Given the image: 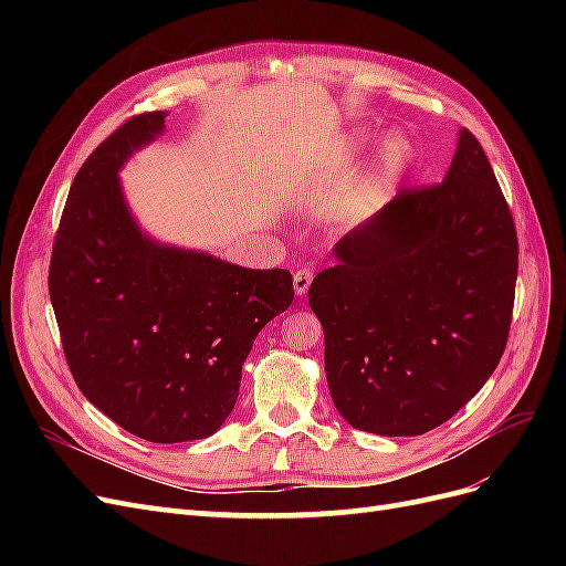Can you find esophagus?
<instances>
[{
    "label": "esophagus",
    "instance_id": "obj_1",
    "mask_svg": "<svg viewBox=\"0 0 566 566\" xmlns=\"http://www.w3.org/2000/svg\"><path fill=\"white\" fill-rule=\"evenodd\" d=\"M312 281H314V273H312L310 269H300V271H295V279H293L295 295H297V297H304V295H306V290H310V285H312Z\"/></svg>",
    "mask_w": 566,
    "mask_h": 566
}]
</instances>
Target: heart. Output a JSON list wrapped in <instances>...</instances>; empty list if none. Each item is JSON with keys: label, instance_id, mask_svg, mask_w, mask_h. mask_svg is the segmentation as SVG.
Here are the masks:
<instances>
[{"label": "heart", "instance_id": "b5f03b06", "mask_svg": "<svg viewBox=\"0 0 566 566\" xmlns=\"http://www.w3.org/2000/svg\"><path fill=\"white\" fill-rule=\"evenodd\" d=\"M356 142H364V136H356ZM413 160V148L401 134H391L380 146V172L385 177H397Z\"/></svg>", "mask_w": 566, "mask_h": 566}]
</instances>
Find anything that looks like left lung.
I'll return each mask as SVG.
<instances>
[{
    "label": "left lung",
    "instance_id": "left-lung-1",
    "mask_svg": "<svg viewBox=\"0 0 566 566\" xmlns=\"http://www.w3.org/2000/svg\"><path fill=\"white\" fill-rule=\"evenodd\" d=\"M310 287L339 416L380 437L434 430L484 387L510 333L517 231L468 129L437 186L399 191Z\"/></svg>",
    "mask_w": 566,
    "mask_h": 566
}]
</instances>
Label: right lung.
I'll return each mask as SVG.
<instances>
[{
	"label": "right lung",
	"instance_id": "1",
	"mask_svg": "<svg viewBox=\"0 0 566 566\" xmlns=\"http://www.w3.org/2000/svg\"><path fill=\"white\" fill-rule=\"evenodd\" d=\"M165 117L127 119L84 160L49 266V297L80 391L153 443L219 430L254 337L295 295L285 269L235 266L153 241L136 224L117 172L163 134Z\"/></svg>",
	"mask_w": 566,
	"mask_h": 566
}]
</instances>
